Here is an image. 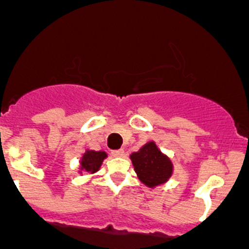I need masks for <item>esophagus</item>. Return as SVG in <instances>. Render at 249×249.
I'll use <instances>...</instances> for the list:
<instances>
[{"instance_id": "obj_1", "label": "esophagus", "mask_w": 249, "mask_h": 249, "mask_svg": "<svg viewBox=\"0 0 249 249\" xmlns=\"http://www.w3.org/2000/svg\"><path fill=\"white\" fill-rule=\"evenodd\" d=\"M124 150L123 149H118V150H113L112 152V155L113 157H115V158H123L124 157Z\"/></svg>"}]
</instances>
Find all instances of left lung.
I'll return each mask as SVG.
<instances>
[{"label":"left lung","instance_id":"obj_1","mask_svg":"<svg viewBox=\"0 0 249 249\" xmlns=\"http://www.w3.org/2000/svg\"><path fill=\"white\" fill-rule=\"evenodd\" d=\"M130 159L139 179L152 189L165 184L173 175L172 160L159 149L154 141L143 144L139 152L130 155Z\"/></svg>","mask_w":249,"mask_h":249}]
</instances>
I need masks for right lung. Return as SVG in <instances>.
<instances>
[{
	"mask_svg": "<svg viewBox=\"0 0 249 249\" xmlns=\"http://www.w3.org/2000/svg\"><path fill=\"white\" fill-rule=\"evenodd\" d=\"M107 157H108V154L105 150H92L87 148L79 160L78 173L83 175L84 172H88L94 175L101 169L102 162Z\"/></svg>",
	"mask_w": 249,
	"mask_h": 249,
	"instance_id": "right-lung-1",
	"label": "right lung"
}]
</instances>
